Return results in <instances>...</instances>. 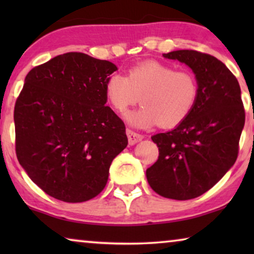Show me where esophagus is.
<instances>
[{"instance_id": "1", "label": "esophagus", "mask_w": 254, "mask_h": 254, "mask_svg": "<svg viewBox=\"0 0 254 254\" xmlns=\"http://www.w3.org/2000/svg\"><path fill=\"white\" fill-rule=\"evenodd\" d=\"M127 136H128V142H129L130 145L137 143L138 141H141L143 138V135L136 133V131L127 129Z\"/></svg>"}]
</instances>
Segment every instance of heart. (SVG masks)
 Segmentation results:
<instances>
[{
  "label": "heart",
  "mask_w": 254,
  "mask_h": 254,
  "mask_svg": "<svg viewBox=\"0 0 254 254\" xmlns=\"http://www.w3.org/2000/svg\"><path fill=\"white\" fill-rule=\"evenodd\" d=\"M105 95L118 113H125L140 102L143 106L128 116L141 128L158 124L173 128L185 121L199 98V83L189 69H176L158 61H145L131 67L126 76L111 75Z\"/></svg>",
  "instance_id": "heart-1"
}]
</instances>
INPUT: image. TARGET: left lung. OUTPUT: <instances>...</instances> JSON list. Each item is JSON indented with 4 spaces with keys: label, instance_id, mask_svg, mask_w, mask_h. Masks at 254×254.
Masks as SVG:
<instances>
[{
    "label": "left lung",
    "instance_id": "8db88e82",
    "mask_svg": "<svg viewBox=\"0 0 254 254\" xmlns=\"http://www.w3.org/2000/svg\"><path fill=\"white\" fill-rule=\"evenodd\" d=\"M163 55L192 69L199 98L178 127L151 136L159 156L147 179L159 195L190 200L209 190L235 164L245 110L237 78L218 59L193 50Z\"/></svg>",
    "mask_w": 254,
    "mask_h": 254
}]
</instances>
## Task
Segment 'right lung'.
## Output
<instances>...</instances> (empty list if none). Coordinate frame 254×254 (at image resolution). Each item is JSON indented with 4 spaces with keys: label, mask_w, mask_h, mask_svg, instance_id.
Listing matches in <instances>:
<instances>
[{
    "label": "right lung",
    "mask_w": 254,
    "mask_h": 254,
    "mask_svg": "<svg viewBox=\"0 0 254 254\" xmlns=\"http://www.w3.org/2000/svg\"><path fill=\"white\" fill-rule=\"evenodd\" d=\"M116 64L84 53L31 69L13 111L16 155L45 193L83 202L98 195L113 158L128 144L124 121L105 106Z\"/></svg>",
    "instance_id": "add662e5"
}]
</instances>
